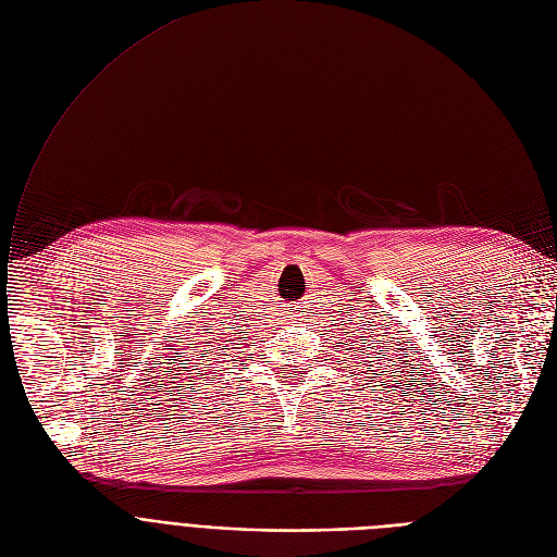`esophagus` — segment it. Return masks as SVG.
I'll return each mask as SVG.
<instances>
[{"label":"esophagus","instance_id":"obj_1","mask_svg":"<svg viewBox=\"0 0 557 557\" xmlns=\"http://www.w3.org/2000/svg\"><path fill=\"white\" fill-rule=\"evenodd\" d=\"M287 310H289L287 314H289V319H292L294 323H301V319L306 317V306H301V304H297V306H289Z\"/></svg>","mask_w":557,"mask_h":557}]
</instances>
